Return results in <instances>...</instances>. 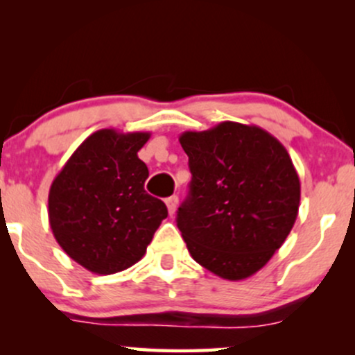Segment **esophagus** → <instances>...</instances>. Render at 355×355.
<instances>
[{
    "label": "esophagus",
    "mask_w": 355,
    "mask_h": 355,
    "mask_svg": "<svg viewBox=\"0 0 355 355\" xmlns=\"http://www.w3.org/2000/svg\"><path fill=\"white\" fill-rule=\"evenodd\" d=\"M165 203H166V209H168V214L170 215H173L175 214V210H177V205H178V197H168L165 200Z\"/></svg>",
    "instance_id": "obj_1"
}]
</instances>
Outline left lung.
Instances as JSON below:
<instances>
[{"instance_id": "obj_1", "label": "left lung", "mask_w": 355, "mask_h": 355, "mask_svg": "<svg viewBox=\"0 0 355 355\" xmlns=\"http://www.w3.org/2000/svg\"><path fill=\"white\" fill-rule=\"evenodd\" d=\"M190 191L177 215L197 263L227 280L259 272L291 234L300 180L285 146L255 125L183 132Z\"/></svg>"}]
</instances>
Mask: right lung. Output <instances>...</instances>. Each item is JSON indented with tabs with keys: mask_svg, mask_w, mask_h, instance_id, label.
<instances>
[{
	"mask_svg": "<svg viewBox=\"0 0 355 355\" xmlns=\"http://www.w3.org/2000/svg\"><path fill=\"white\" fill-rule=\"evenodd\" d=\"M148 138V132L98 130L51 183L53 235L64 254L93 274H116L137 263L168 215L165 203L144 189L148 168L138 152Z\"/></svg>",
	"mask_w": 355,
	"mask_h": 355,
	"instance_id": "1",
	"label": "right lung"
}]
</instances>
